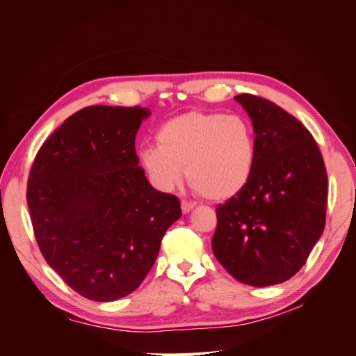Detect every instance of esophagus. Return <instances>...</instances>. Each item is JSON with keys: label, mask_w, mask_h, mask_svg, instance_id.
Wrapping results in <instances>:
<instances>
[{"label": "esophagus", "mask_w": 356, "mask_h": 356, "mask_svg": "<svg viewBox=\"0 0 356 356\" xmlns=\"http://www.w3.org/2000/svg\"><path fill=\"white\" fill-rule=\"evenodd\" d=\"M193 208H195V203H193V202H186V200L181 202V211H182V213H188Z\"/></svg>", "instance_id": "esophagus-1"}]
</instances>
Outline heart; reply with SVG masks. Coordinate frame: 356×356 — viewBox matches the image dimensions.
<instances>
[{"instance_id": "obj_1", "label": "heart", "mask_w": 356, "mask_h": 356, "mask_svg": "<svg viewBox=\"0 0 356 356\" xmlns=\"http://www.w3.org/2000/svg\"><path fill=\"white\" fill-rule=\"evenodd\" d=\"M156 141L157 147L139 152V161L160 190L174 188L184 170L202 197L224 200L238 195L252 175L257 141L242 115L191 111L166 122Z\"/></svg>"}]
</instances>
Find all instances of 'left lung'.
<instances>
[{"mask_svg": "<svg viewBox=\"0 0 356 356\" xmlns=\"http://www.w3.org/2000/svg\"><path fill=\"white\" fill-rule=\"evenodd\" d=\"M234 98L251 117L257 157L248 184L217 208L212 250L242 284L276 285L305 266L324 232L327 169L296 117L261 96Z\"/></svg>", "mask_w": 356, "mask_h": 356, "instance_id": "obj_1", "label": "left lung"}]
</instances>
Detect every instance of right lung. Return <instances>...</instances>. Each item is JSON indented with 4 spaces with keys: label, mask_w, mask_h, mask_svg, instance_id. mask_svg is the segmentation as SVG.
Returning <instances> with one entry per match:
<instances>
[{
    "label": "right lung",
    "mask_w": 356,
    "mask_h": 356,
    "mask_svg": "<svg viewBox=\"0 0 356 356\" xmlns=\"http://www.w3.org/2000/svg\"><path fill=\"white\" fill-rule=\"evenodd\" d=\"M148 110L92 105L74 113L38 149L26 200L47 264L75 293L114 301L153 267L179 199L149 184L135 138Z\"/></svg>",
    "instance_id": "1"
}]
</instances>
